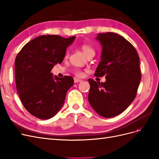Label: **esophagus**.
<instances>
[{
    "instance_id": "34e87169",
    "label": "esophagus",
    "mask_w": 159,
    "mask_h": 159,
    "mask_svg": "<svg viewBox=\"0 0 159 159\" xmlns=\"http://www.w3.org/2000/svg\"><path fill=\"white\" fill-rule=\"evenodd\" d=\"M81 81H82L81 80H80V79H78V78H74V82H75V83L81 82Z\"/></svg>"
}]
</instances>
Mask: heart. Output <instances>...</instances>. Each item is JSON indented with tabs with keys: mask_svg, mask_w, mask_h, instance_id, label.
<instances>
[{
	"mask_svg": "<svg viewBox=\"0 0 159 159\" xmlns=\"http://www.w3.org/2000/svg\"><path fill=\"white\" fill-rule=\"evenodd\" d=\"M80 47L86 56H88V55H89L91 54H93V53H95L93 48L90 44H88V43H82V44L80 45ZM65 56H66V57H68V56H69V52L68 51L66 52ZM73 74L75 76L81 78V77H82L84 75V71H83V70H81L80 68H75L73 70Z\"/></svg>",
	"mask_w": 159,
	"mask_h": 159,
	"instance_id": "b5f03b06",
	"label": "heart"
}]
</instances>
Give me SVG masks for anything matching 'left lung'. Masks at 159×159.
<instances>
[{"label": "left lung", "instance_id": "obj_1", "mask_svg": "<svg viewBox=\"0 0 159 159\" xmlns=\"http://www.w3.org/2000/svg\"><path fill=\"white\" fill-rule=\"evenodd\" d=\"M102 59L94 75L105 82L89 79L88 100L101 116L111 118L124 111L135 98L141 80L139 56L131 43L113 32L100 33Z\"/></svg>", "mask_w": 159, "mask_h": 159}]
</instances>
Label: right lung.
<instances>
[{
  "label": "right lung",
  "mask_w": 159,
  "mask_h": 159,
  "mask_svg": "<svg viewBox=\"0 0 159 159\" xmlns=\"http://www.w3.org/2000/svg\"><path fill=\"white\" fill-rule=\"evenodd\" d=\"M75 36L42 35L28 42L15 59L17 92L25 108L41 119L54 117L63 105L74 84L71 76L53 79L51 70L63 61L66 48Z\"/></svg>",
  "instance_id": "add662e5"
}]
</instances>
